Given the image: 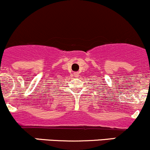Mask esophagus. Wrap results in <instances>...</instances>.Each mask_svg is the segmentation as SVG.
<instances>
[{
  "mask_svg": "<svg viewBox=\"0 0 150 150\" xmlns=\"http://www.w3.org/2000/svg\"><path fill=\"white\" fill-rule=\"evenodd\" d=\"M74 76H75V78H78V76H79V72H74Z\"/></svg>",
  "mask_w": 150,
  "mask_h": 150,
  "instance_id": "34e87169",
  "label": "esophagus"
}]
</instances>
